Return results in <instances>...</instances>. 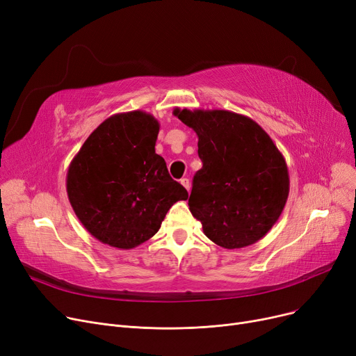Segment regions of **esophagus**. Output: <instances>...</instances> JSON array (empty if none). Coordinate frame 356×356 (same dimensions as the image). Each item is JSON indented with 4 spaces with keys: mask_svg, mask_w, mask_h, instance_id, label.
I'll list each match as a JSON object with an SVG mask.
<instances>
[{
    "mask_svg": "<svg viewBox=\"0 0 356 356\" xmlns=\"http://www.w3.org/2000/svg\"><path fill=\"white\" fill-rule=\"evenodd\" d=\"M180 183L183 184V188H184L186 191H188V192L191 191V181H189V179H188V177H183V179L180 180Z\"/></svg>",
    "mask_w": 356,
    "mask_h": 356,
    "instance_id": "34e87169",
    "label": "esophagus"
}]
</instances>
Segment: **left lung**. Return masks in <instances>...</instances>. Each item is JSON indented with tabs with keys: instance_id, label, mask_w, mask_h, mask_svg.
<instances>
[{
	"instance_id": "1",
	"label": "left lung",
	"mask_w": 356,
	"mask_h": 356,
	"mask_svg": "<svg viewBox=\"0 0 356 356\" xmlns=\"http://www.w3.org/2000/svg\"><path fill=\"white\" fill-rule=\"evenodd\" d=\"M203 163L193 177L189 209L216 245L255 244L282 215L290 191L287 164L266 131L250 117L225 109H180Z\"/></svg>"
}]
</instances>
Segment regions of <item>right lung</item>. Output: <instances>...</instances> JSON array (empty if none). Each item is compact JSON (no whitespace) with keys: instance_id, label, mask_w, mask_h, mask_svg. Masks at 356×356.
<instances>
[{"instance_id":"obj_1","label":"right lung","mask_w":356,"mask_h":356,"mask_svg":"<svg viewBox=\"0 0 356 356\" xmlns=\"http://www.w3.org/2000/svg\"><path fill=\"white\" fill-rule=\"evenodd\" d=\"M160 124L144 111L106 118L70 161L66 191L85 229L102 244L136 248L157 234L167 211L189 197L156 154Z\"/></svg>"}]
</instances>
